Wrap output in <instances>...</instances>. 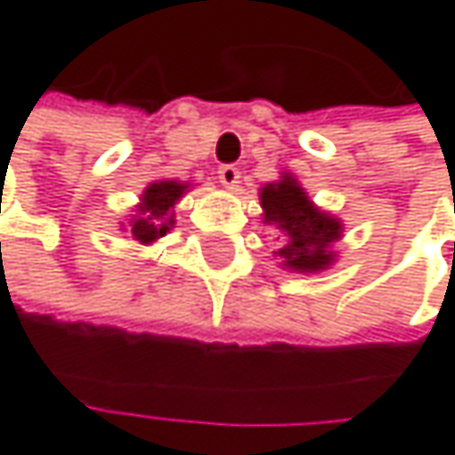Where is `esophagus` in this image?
<instances>
[{
    "label": "esophagus",
    "instance_id": "obj_1",
    "mask_svg": "<svg viewBox=\"0 0 455 455\" xmlns=\"http://www.w3.org/2000/svg\"><path fill=\"white\" fill-rule=\"evenodd\" d=\"M219 179H221L224 187L234 189V187L239 184V168H236V165H221V168H219Z\"/></svg>",
    "mask_w": 455,
    "mask_h": 455
}]
</instances>
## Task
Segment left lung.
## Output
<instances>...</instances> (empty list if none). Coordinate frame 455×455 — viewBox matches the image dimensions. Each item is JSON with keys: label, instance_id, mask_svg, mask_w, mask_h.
<instances>
[{"label": "left lung", "instance_id": "left-lung-1", "mask_svg": "<svg viewBox=\"0 0 455 455\" xmlns=\"http://www.w3.org/2000/svg\"><path fill=\"white\" fill-rule=\"evenodd\" d=\"M263 224L282 231L279 258L295 271H318L331 263V242L339 239V221L316 211L295 179L284 176L260 192Z\"/></svg>", "mask_w": 455, "mask_h": 455}]
</instances>
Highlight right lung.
I'll return each mask as SVG.
<instances>
[{
    "instance_id": "1",
    "label": "right lung",
    "mask_w": 455,
    "mask_h": 455,
    "mask_svg": "<svg viewBox=\"0 0 455 455\" xmlns=\"http://www.w3.org/2000/svg\"><path fill=\"white\" fill-rule=\"evenodd\" d=\"M187 187L176 184V181H157V184H149L144 197H141V205H139V216L132 219L129 224V234L141 242V244H149L160 236H165L171 227H173V205L176 200L184 195Z\"/></svg>"
}]
</instances>
